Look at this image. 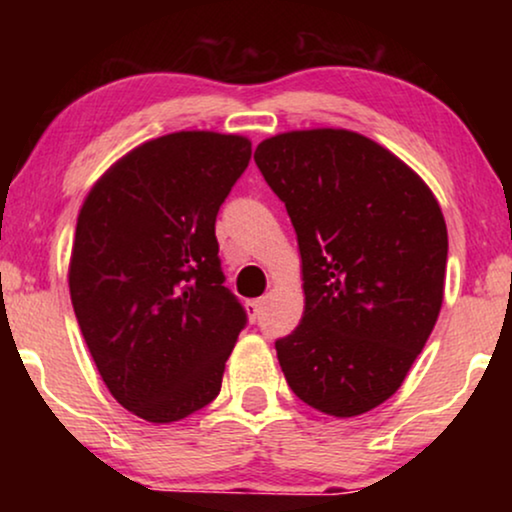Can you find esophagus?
<instances>
[{"mask_svg": "<svg viewBox=\"0 0 512 512\" xmlns=\"http://www.w3.org/2000/svg\"><path fill=\"white\" fill-rule=\"evenodd\" d=\"M261 307H263V298L247 300V314H249L251 321L258 319V314H261Z\"/></svg>", "mask_w": 512, "mask_h": 512, "instance_id": "1", "label": "esophagus"}]
</instances>
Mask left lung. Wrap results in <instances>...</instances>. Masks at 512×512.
I'll use <instances>...</instances> for the list:
<instances>
[{"instance_id": "left-lung-1", "label": "left lung", "mask_w": 512, "mask_h": 512, "mask_svg": "<svg viewBox=\"0 0 512 512\" xmlns=\"http://www.w3.org/2000/svg\"><path fill=\"white\" fill-rule=\"evenodd\" d=\"M254 160L298 235L305 310L275 342L300 401L331 417L377 408L436 326L447 226L431 188L382 144L342 128L263 139Z\"/></svg>"}]
</instances>
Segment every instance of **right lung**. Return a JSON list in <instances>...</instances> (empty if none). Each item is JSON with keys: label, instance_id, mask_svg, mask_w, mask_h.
<instances>
[{"label": "right lung", "instance_id": "obj_1", "mask_svg": "<svg viewBox=\"0 0 512 512\" xmlns=\"http://www.w3.org/2000/svg\"><path fill=\"white\" fill-rule=\"evenodd\" d=\"M242 135L181 130L118 158L83 200L69 296L111 396L153 424L219 396L247 314L223 286L216 214L247 170Z\"/></svg>", "mask_w": 512, "mask_h": 512}]
</instances>
